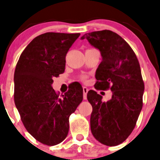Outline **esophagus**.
<instances>
[{"instance_id": "obj_1", "label": "esophagus", "mask_w": 160, "mask_h": 160, "mask_svg": "<svg viewBox=\"0 0 160 160\" xmlns=\"http://www.w3.org/2000/svg\"><path fill=\"white\" fill-rule=\"evenodd\" d=\"M88 88L86 87H83V98L84 99H87V93H88Z\"/></svg>"}]
</instances>
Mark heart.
<instances>
[{
  "instance_id": "obj_1",
  "label": "heart",
  "mask_w": 160,
  "mask_h": 160,
  "mask_svg": "<svg viewBox=\"0 0 160 160\" xmlns=\"http://www.w3.org/2000/svg\"><path fill=\"white\" fill-rule=\"evenodd\" d=\"M82 79L83 80H86V79H87V77H82Z\"/></svg>"
}]
</instances>
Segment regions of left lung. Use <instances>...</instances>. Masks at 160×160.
Here are the masks:
<instances>
[{
	"label": "left lung",
	"instance_id": "8db88e82",
	"mask_svg": "<svg viewBox=\"0 0 160 160\" xmlns=\"http://www.w3.org/2000/svg\"><path fill=\"white\" fill-rule=\"evenodd\" d=\"M93 46L101 52L102 61L96 70V90L112 91L107 102L89 90L87 99L93 107L90 129L94 138L107 146H117L135 128L142 107L144 82L140 65L129 44L111 30L86 33Z\"/></svg>",
	"mask_w": 160,
	"mask_h": 160
}]
</instances>
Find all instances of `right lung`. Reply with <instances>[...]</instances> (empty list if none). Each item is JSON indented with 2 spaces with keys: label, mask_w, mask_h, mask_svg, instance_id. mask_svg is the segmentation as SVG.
I'll list each match as a JSON object with an SVG mask.
<instances>
[{
  "label": "right lung",
  "mask_w": 160,
  "mask_h": 160,
  "mask_svg": "<svg viewBox=\"0 0 160 160\" xmlns=\"http://www.w3.org/2000/svg\"><path fill=\"white\" fill-rule=\"evenodd\" d=\"M80 33L46 32L26 46L14 72V102L25 129L47 146L62 142L69 118L83 99L80 84H71L59 94L53 78L64 73L66 56Z\"/></svg>",
  "instance_id": "right-lung-1"
}]
</instances>
